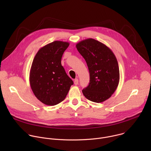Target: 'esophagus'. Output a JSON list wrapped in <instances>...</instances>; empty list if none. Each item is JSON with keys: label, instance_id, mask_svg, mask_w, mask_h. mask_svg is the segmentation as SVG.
<instances>
[{"label": "esophagus", "instance_id": "1", "mask_svg": "<svg viewBox=\"0 0 151 151\" xmlns=\"http://www.w3.org/2000/svg\"><path fill=\"white\" fill-rule=\"evenodd\" d=\"M74 84H75V85H77L78 84V79H75L74 80Z\"/></svg>", "mask_w": 151, "mask_h": 151}]
</instances>
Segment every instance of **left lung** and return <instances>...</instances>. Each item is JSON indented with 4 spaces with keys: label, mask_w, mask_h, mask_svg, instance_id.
Here are the masks:
<instances>
[{
    "label": "left lung",
    "mask_w": 151,
    "mask_h": 151,
    "mask_svg": "<svg viewBox=\"0 0 151 151\" xmlns=\"http://www.w3.org/2000/svg\"><path fill=\"white\" fill-rule=\"evenodd\" d=\"M76 48L83 57L90 73V83L82 90L88 100L101 103L109 99L116 90L119 70L116 58L103 43L92 38L80 41Z\"/></svg>",
    "instance_id": "8db88e82"
}]
</instances>
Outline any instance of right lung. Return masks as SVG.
<instances>
[{"label": "right lung", "mask_w": 151, "mask_h": 151, "mask_svg": "<svg viewBox=\"0 0 151 151\" xmlns=\"http://www.w3.org/2000/svg\"><path fill=\"white\" fill-rule=\"evenodd\" d=\"M69 46V42L54 41L39 49L33 60L30 87L36 97L46 105L54 106L63 101L73 84L61 63Z\"/></svg>", "instance_id": "obj_1"}]
</instances>
